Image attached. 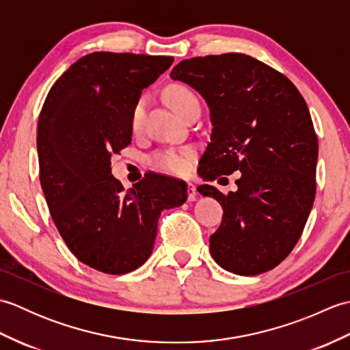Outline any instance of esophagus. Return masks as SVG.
<instances>
[{"instance_id":"esophagus-1","label":"esophagus","mask_w":350,"mask_h":350,"mask_svg":"<svg viewBox=\"0 0 350 350\" xmlns=\"http://www.w3.org/2000/svg\"><path fill=\"white\" fill-rule=\"evenodd\" d=\"M197 200V189L196 185L188 182V202H196Z\"/></svg>"}]
</instances>
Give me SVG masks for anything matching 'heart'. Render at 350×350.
<instances>
[{"label": "heart", "mask_w": 350, "mask_h": 350, "mask_svg": "<svg viewBox=\"0 0 350 350\" xmlns=\"http://www.w3.org/2000/svg\"><path fill=\"white\" fill-rule=\"evenodd\" d=\"M163 98H165L168 105L173 108L179 116H185L188 111L200 105L196 93L183 84H171L163 90ZM146 109V99L139 98L131 113V129L138 131L141 128ZM192 161H194V153L192 150H177V148H167V150H159L152 156V162L154 167L165 170L168 173L183 174L191 168Z\"/></svg>", "instance_id": "obj_1"}]
</instances>
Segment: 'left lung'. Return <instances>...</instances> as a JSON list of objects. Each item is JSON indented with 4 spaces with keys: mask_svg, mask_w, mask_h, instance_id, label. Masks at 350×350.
Listing matches in <instances>:
<instances>
[{
    "mask_svg": "<svg viewBox=\"0 0 350 350\" xmlns=\"http://www.w3.org/2000/svg\"><path fill=\"white\" fill-rule=\"evenodd\" d=\"M170 78L209 107L200 177L242 173L228 196L212 185L197 188L224 209L209 239L213 260L245 277L273 269L299 241L316 196L319 144L306 100L282 73L236 52L183 60Z\"/></svg>",
    "mask_w": 350,
    "mask_h": 350,
    "instance_id": "1",
    "label": "left lung"
}]
</instances>
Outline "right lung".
<instances>
[{
	"label": "right lung",
	"mask_w": 350,
	"mask_h": 350,
	"mask_svg": "<svg viewBox=\"0 0 350 350\" xmlns=\"http://www.w3.org/2000/svg\"><path fill=\"white\" fill-rule=\"evenodd\" d=\"M173 57L93 52L55 81L37 124L40 185L51 217L79 262L122 275L153 251L163 209L182 206V180L148 173L123 191L111 154L132 139L131 113Z\"/></svg>",
	"instance_id": "right-lung-1"
}]
</instances>
